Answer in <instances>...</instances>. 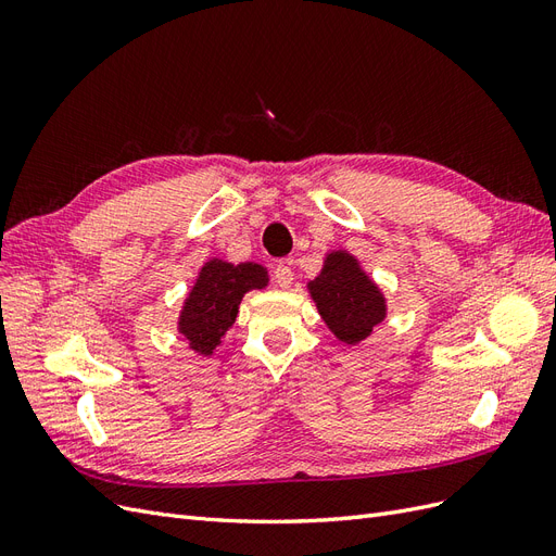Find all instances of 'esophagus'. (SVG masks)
I'll list each match as a JSON object with an SVG mask.
<instances>
[{
    "label": "esophagus",
    "mask_w": 556,
    "mask_h": 556,
    "mask_svg": "<svg viewBox=\"0 0 556 556\" xmlns=\"http://www.w3.org/2000/svg\"><path fill=\"white\" fill-rule=\"evenodd\" d=\"M274 280H276L278 288H290L292 280H294V271L288 264H278L274 268Z\"/></svg>",
    "instance_id": "1"
}]
</instances>
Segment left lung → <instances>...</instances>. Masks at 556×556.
Masks as SVG:
<instances>
[{
	"label": "left lung",
	"mask_w": 556,
	"mask_h": 556,
	"mask_svg": "<svg viewBox=\"0 0 556 556\" xmlns=\"http://www.w3.org/2000/svg\"><path fill=\"white\" fill-rule=\"evenodd\" d=\"M308 288L319 315L348 345L364 341L384 319L380 290L348 252H331L323 274L311 280Z\"/></svg>",
	"instance_id": "1"
}]
</instances>
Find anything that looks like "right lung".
<instances>
[{
	"label": "right lung",
	"mask_w": 556,
	"mask_h": 556,
	"mask_svg": "<svg viewBox=\"0 0 556 556\" xmlns=\"http://www.w3.org/2000/svg\"><path fill=\"white\" fill-rule=\"evenodd\" d=\"M268 282L264 266L260 264H227L211 260L201 268L197 285L178 319V329L190 341L199 355H213L220 345L223 333L233 325L239 315V304L248 290H260Z\"/></svg>",
	"instance_id": "add662e5"
}]
</instances>
